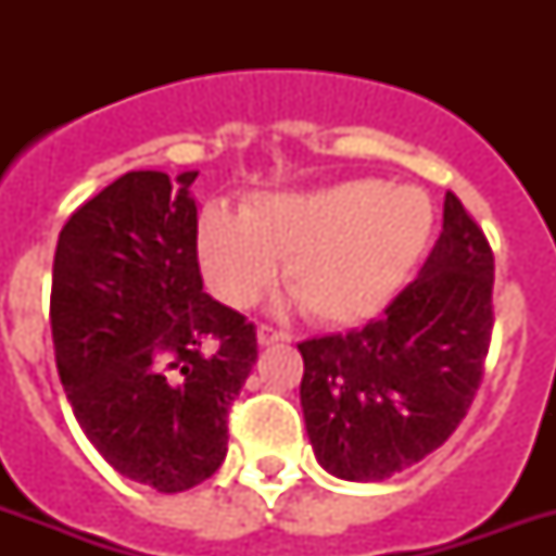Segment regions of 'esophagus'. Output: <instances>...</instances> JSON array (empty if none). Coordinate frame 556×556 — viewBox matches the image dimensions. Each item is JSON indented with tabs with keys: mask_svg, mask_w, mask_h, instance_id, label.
Returning <instances> with one entry per match:
<instances>
[{
	"mask_svg": "<svg viewBox=\"0 0 556 556\" xmlns=\"http://www.w3.org/2000/svg\"><path fill=\"white\" fill-rule=\"evenodd\" d=\"M256 338H260V346H270V343L286 340L288 334L286 331H279V329H274V326H265V323H262L260 329H256Z\"/></svg>",
	"mask_w": 556,
	"mask_h": 556,
	"instance_id": "obj_1",
	"label": "esophagus"
}]
</instances>
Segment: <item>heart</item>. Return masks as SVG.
Segmentation results:
<instances>
[{
	"instance_id": "1",
	"label": "heart",
	"mask_w": 556,
	"mask_h": 556,
	"mask_svg": "<svg viewBox=\"0 0 556 556\" xmlns=\"http://www.w3.org/2000/svg\"><path fill=\"white\" fill-rule=\"evenodd\" d=\"M432 233L430 199L415 187L352 178L268 192L236 216L204 210L199 260L222 303L244 308L277 277L312 317L349 326L378 314L406 282Z\"/></svg>"
}]
</instances>
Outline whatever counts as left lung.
<instances>
[{"mask_svg": "<svg viewBox=\"0 0 556 556\" xmlns=\"http://www.w3.org/2000/svg\"><path fill=\"white\" fill-rule=\"evenodd\" d=\"M493 331V251L456 192L418 279L378 320L300 343L314 456L349 482H380L456 432L482 383Z\"/></svg>", "mask_w": 556, "mask_h": 556, "instance_id": "left-lung-1", "label": "left lung"}]
</instances>
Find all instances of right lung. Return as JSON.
<instances>
[{
    "label": "right lung",
    "instance_id": "right-lung-1",
    "mask_svg": "<svg viewBox=\"0 0 556 556\" xmlns=\"http://www.w3.org/2000/svg\"><path fill=\"white\" fill-rule=\"evenodd\" d=\"M199 173L138 169L60 230L51 277L56 371L86 439L132 482L190 491L227 456V409L256 329L204 294Z\"/></svg>",
    "mask_w": 556,
    "mask_h": 556
}]
</instances>
